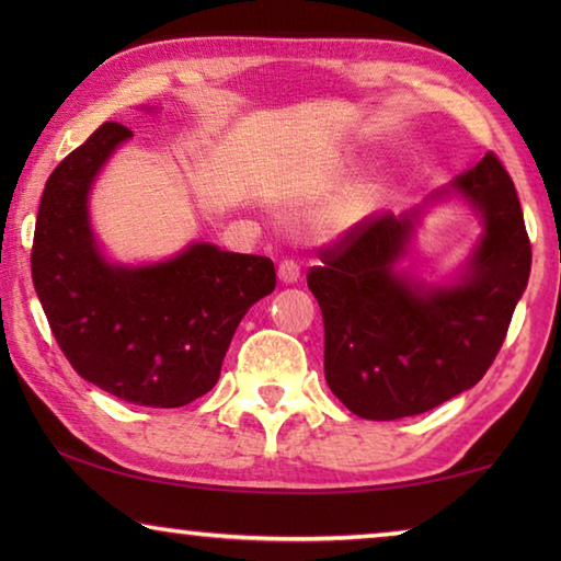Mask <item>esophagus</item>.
Wrapping results in <instances>:
<instances>
[{"label":"esophagus","mask_w":561,"mask_h":561,"mask_svg":"<svg viewBox=\"0 0 561 561\" xmlns=\"http://www.w3.org/2000/svg\"><path fill=\"white\" fill-rule=\"evenodd\" d=\"M277 274H279V279L284 284H294V282L301 277V270H299V264L294 262V260H284V262H279Z\"/></svg>","instance_id":"obj_1"}]
</instances>
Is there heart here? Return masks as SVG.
Masks as SVG:
<instances>
[{
    "label": "heart",
    "mask_w": 561,
    "mask_h": 561,
    "mask_svg": "<svg viewBox=\"0 0 561 561\" xmlns=\"http://www.w3.org/2000/svg\"><path fill=\"white\" fill-rule=\"evenodd\" d=\"M339 217H341V213H339Z\"/></svg>",
    "instance_id": "obj_1"
}]
</instances>
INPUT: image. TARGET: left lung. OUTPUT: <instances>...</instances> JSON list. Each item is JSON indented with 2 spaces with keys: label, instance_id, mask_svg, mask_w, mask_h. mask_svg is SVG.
Here are the masks:
<instances>
[{
  "label": "left lung",
  "instance_id": "obj_1",
  "mask_svg": "<svg viewBox=\"0 0 561 561\" xmlns=\"http://www.w3.org/2000/svg\"><path fill=\"white\" fill-rule=\"evenodd\" d=\"M460 195L482 234L458 282L398 270L421 210L371 215L319 252L307 284L324 317V376L368 421L417 415L468 391L495 360L527 287L531 247L507 170L488 153L431 201Z\"/></svg>",
  "mask_w": 561,
  "mask_h": 561
}]
</instances>
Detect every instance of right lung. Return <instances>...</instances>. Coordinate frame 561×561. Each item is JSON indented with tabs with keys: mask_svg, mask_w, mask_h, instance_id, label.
<instances>
[{
	"mask_svg": "<svg viewBox=\"0 0 561 561\" xmlns=\"http://www.w3.org/2000/svg\"><path fill=\"white\" fill-rule=\"evenodd\" d=\"M133 133L103 123L46 180L32 279L56 344L89 383L148 408H180L220 378L247 309L274 291L270 257L193 242L165 262L113 264L89 220L99 170Z\"/></svg>",
	"mask_w": 561,
	"mask_h": 561,
	"instance_id": "1",
	"label": "right lung"
}]
</instances>
